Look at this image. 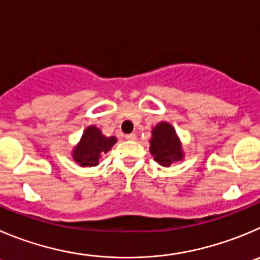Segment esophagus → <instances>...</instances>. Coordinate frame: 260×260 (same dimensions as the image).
<instances>
[{
    "label": "esophagus",
    "instance_id": "1",
    "mask_svg": "<svg viewBox=\"0 0 260 260\" xmlns=\"http://www.w3.org/2000/svg\"><path fill=\"white\" fill-rule=\"evenodd\" d=\"M136 138H137V136L135 133H129V135L125 136V140H128V141H135Z\"/></svg>",
    "mask_w": 260,
    "mask_h": 260
}]
</instances>
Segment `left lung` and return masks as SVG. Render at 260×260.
I'll list each match as a JSON object with an SVG mask.
<instances>
[{
	"label": "left lung",
	"instance_id": "8db88e82",
	"mask_svg": "<svg viewBox=\"0 0 260 260\" xmlns=\"http://www.w3.org/2000/svg\"><path fill=\"white\" fill-rule=\"evenodd\" d=\"M150 154L161 167H171L185 157L182 142L173 125L168 122H159L151 129Z\"/></svg>",
	"mask_w": 260,
	"mask_h": 260
}]
</instances>
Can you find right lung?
I'll use <instances>...</instances> for the list:
<instances>
[{"label":"right lung","instance_id":"1","mask_svg":"<svg viewBox=\"0 0 260 260\" xmlns=\"http://www.w3.org/2000/svg\"><path fill=\"white\" fill-rule=\"evenodd\" d=\"M116 141L115 136L108 137L96 125H88L78 144L73 147L72 156L81 167H96L101 154L110 151Z\"/></svg>","mask_w":260,"mask_h":260}]
</instances>
